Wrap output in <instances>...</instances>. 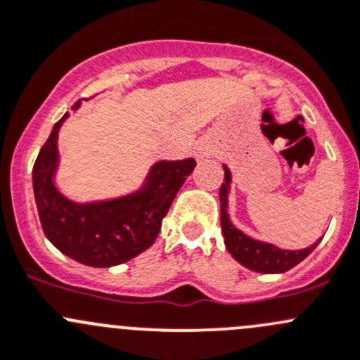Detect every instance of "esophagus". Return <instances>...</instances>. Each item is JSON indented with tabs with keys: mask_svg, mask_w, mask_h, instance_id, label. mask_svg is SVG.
<instances>
[{
	"mask_svg": "<svg viewBox=\"0 0 360 360\" xmlns=\"http://www.w3.org/2000/svg\"><path fill=\"white\" fill-rule=\"evenodd\" d=\"M212 149V144L209 141H200L197 144V148H195V156L197 158H204V156H207L209 153H211Z\"/></svg>",
	"mask_w": 360,
	"mask_h": 360,
	"instance_id": "34e87169",
	"label": "esophagus"
}]
</instances>
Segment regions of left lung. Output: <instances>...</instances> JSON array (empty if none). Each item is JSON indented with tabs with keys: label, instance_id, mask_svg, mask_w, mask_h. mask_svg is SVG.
Masks as SVG:
<instances>
[{
	"label": "left lung",
	"instance_id": "left-lung-1",
	"mask_svg": "<svg viewBox=\"0 0 360 360\" xmlns=\"http://www.w3.org/2000/svg\"><path fill=\"white\" fill-rule=\"evenodd\" d=\"M225 170V183L219 188V202H221V232L225 237V246L230 251L237 262L244 265V267L251 269L255 273H264V274H276L290 271L292 267L304 260L316 246L320 240L311 244L309 248L299 251H288L280 250L274 244L260 243L251 237L244 236L243 232L236 229L230 223L229 214H226V198H229V183H230V172L226 167Z\"/></svg>",
	"mask_w": 360,
	"mask_h": 360
}]
</instances>
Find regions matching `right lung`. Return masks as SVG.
<instances>
[{
  "label": "right lung",
  "mask_w": 360,
  "mask_h": 360,
  "mask_svg": "<svg viewBox=\"0 0 360 360\" xmlns=\"http://www.w3.org/2000/svg\"><path fill=\"white\" fill-rule=\"evenodd\" d=\"M80 102L72 105L79 109ZM68 114L52 128L33 167V190L38 216L47 239L80 264L110 267L148 250L158 237L163 218L186 177L193 172V158L158 162L151 169L148 186L130 197L95 204H75L52 184L58 162V131Z\"/></svg>",
  "instance_id": "add662e5"
}]
</instances>
